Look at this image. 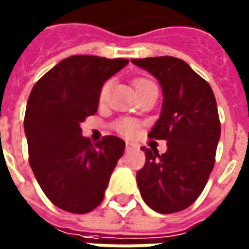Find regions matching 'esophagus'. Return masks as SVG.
<instances>
[{"label": "esophagus", "mask_w": 249, "mask_h": 249, "mask_svg": "<svg viewBox=\"0 0 249 249\" xmlns=\"http://www.w3.org/2000/svg\"><path fill=\"white\" fill-rule=\"evenodd\" d=\"M125 148H126V150H131V148H132V143H129V142H126V144H125Z\"/></svg>", "instance_id": "obj_1"}]
</instances>
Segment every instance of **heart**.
Returning a JSON list of instances; mask_svg holds the SVG:
<instances>
[{
	"instance_id": "b5f03b06",
	"label": "heart",
	"mask_w": 249,
	"mask_h": 249,
	"mask_svg": "<svg viewBox=\"0 0 249 249\" xmlns=\"http://www.w3.org/2000/svg\"><path fill=\"white\" fill-rule=\"evenodd\" d=\"M148 84H151V82H148L146 79H139L135 82V89L136 91L139 89H142L143 87H146ZM107 92H109V83H106L105 86L102 87V91H101V99H105L106 95H107ZM117 131L120 133H123V135H126V136H131L135 133L136 131V125L133 121L131 120H123V121H120L117 124Z\"/></svg>"
}]
</instances>
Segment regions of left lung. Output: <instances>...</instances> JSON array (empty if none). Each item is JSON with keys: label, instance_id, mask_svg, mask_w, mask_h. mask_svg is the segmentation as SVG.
Returning <instances> with one entry per match:
<instances>
[{"label": "left lung", "instance_id": "obj_1", "mask_svg": "<svg viewBox=\"0 0 249 249\" xmlns=\"http://www.w3.org/2000/svg\"><path fill=\"white\" fill-rule=\"evenodd\" d=\"M158 80L163 102L148 136L167 142V151L142 147L144 167L136 173L148 207L172 214L189 207L202 194L214 167L221 124L210 84L185 61L163 55L131 60Z\"/></svg>", "mask_w": 249, "mask_h": 249}]
</instances>
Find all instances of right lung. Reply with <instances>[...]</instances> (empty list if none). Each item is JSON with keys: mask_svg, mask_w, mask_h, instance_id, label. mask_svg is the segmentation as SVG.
Here are the masks:
<instances>
[{"mask_svg": "<svg viewBox=\"0 0 249 249\" xmlns=\"http://www.w3.org/2000/svg\"><path fill=\"white\" fill-rule=\"evenodd\" d=\"M126 58L72 55L34 86L24 132L34 176L49 200L73 214L99 206L125 142L105 136L91 143L80 124L98 110L102 86L128 64Z\"/></svg>", "mask_w": 249, "mask_h": 249, "instance_id": "right-lung-1", "label": "right lung"}]
</instances>
